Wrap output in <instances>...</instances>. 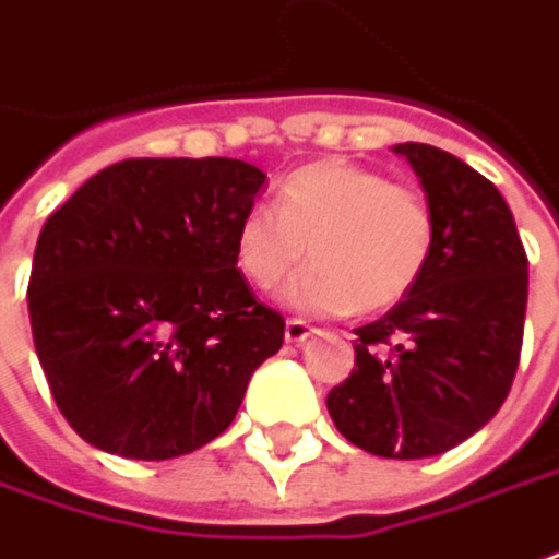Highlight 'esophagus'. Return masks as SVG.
<instances>
[{
  "label": "esophagus",
  "instance_id": "1",
  "mask_svg": "<svg viewBox=\"0 0 559 559\" xmlns=\"http://www.w3.org/2000/svg\"><path fill=\"white\" fill-rule=\"evenodd\" d=\"M310 335H313V329H310L307 323H301V320H288V323H286V341H288V344H305Z\"/></svg>",
  "mask_w": 559,
  "mask_h": 559
}]
</instances>
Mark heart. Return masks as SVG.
Here are the masks:
<instances>
[{
    "mask_svg": "<svg viewBox=\"0 0 559 559\" xmlns=\"http://www.w3.org/2000/svg\"><path fill=\"white\" fill-rule=\"evenodd\" d=\"M437 221L421 190L388 181L376 168L323 159L295 168L273 193V209L252 205L234 234L239 273L273 292L307 261L288 305L341 317L378 313L409 295L433 252Z\"/></svg>",
    "mask_w": 559,
    "mask_h": 559,
    "instance_id": "obj_1",
    "label": "heart"
}]
</instances>
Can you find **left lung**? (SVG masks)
I'll return each instance as SVG.
<instances>
[{
  "mask_svg": "<svg viewBox=\"0 0 559 559\" xmlns=\"http://www.w3.org/2000/svg\"><path fill=\"white\" fill-rule=\"evenodd\" d=\"M437 221L421 280L357 329L350 378L325 396L335 428L381 459H430L501 409L523 347L530 261L504 197L430 144H396Z\"/></svg>",
  "mask_w": 559,
  "mask_h": 559,
  "instance_id": "obj_1",
  "label": "left lung"
}]
</instances>
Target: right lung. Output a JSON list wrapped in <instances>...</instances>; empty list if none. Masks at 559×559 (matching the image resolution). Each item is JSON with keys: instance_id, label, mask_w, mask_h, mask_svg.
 <instances>
[{"instance_id": "1", "label": "right lung", "mask_w": 559, "mask_h": 559, "mask_svg": "<svg viewBox=\"0 0 559 559\" xmlns=\"http://www.w3.org/2000/svg\"><path fill=\"white\" fill-rule=\"evenodd\" d=\"M267 175L242 159H126L45 221L26 288L36 357L85 443L166 462L230 428L286 320L234 234Z\"/></svg>"}]
</instances>
